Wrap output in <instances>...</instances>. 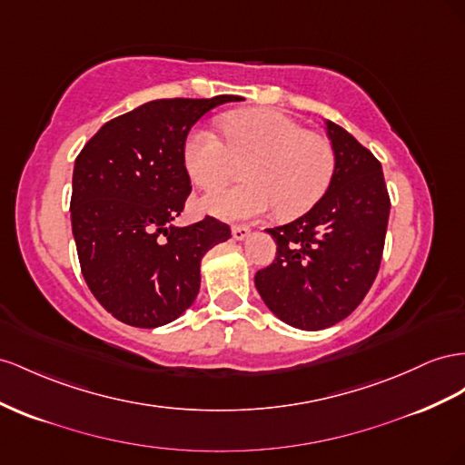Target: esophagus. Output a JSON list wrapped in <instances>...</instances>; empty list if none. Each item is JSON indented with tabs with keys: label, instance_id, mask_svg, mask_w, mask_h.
Here are the masks:
<instances>
[{
	"label": "esophagus",
	"instance_id": "esophagus-1",
	"mask_svg": "<svg viewBox=\"0 0 465 465\" xmlns=\"http://www.w3.org/2000/svg\"><path fill=\"white\" fill-rule=\"evenodd\" d=\"M250 236V229L248 227H232V238L234 241H246Z\"/></svg>",
	"mask_w": 465,
	"mask_h": 465
}]
</instances>
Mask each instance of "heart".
I'll return each instance as SVG.
<instances>
[{"label": "heart", "mask_w": 465, "mask_h": 465, "mask_svg": "<svg viewBox=\"0 0 465 465\" xmlns=\"http://www.w3.org/2000/svg\"><path fill=\"white\" fill-rule=\"evenodd\" d=\"M224 141L207 127L193 129L183 143V166L190 180L211 190L229 182L244 166L246 183L207 193L199 207L223 221L266 215L275 207L283 219L315 207L334 175L332 144L305 131L275 109L234 111L221 119Z\"/></svg>", "instance_id": "b5f03b06"}]
</instances>
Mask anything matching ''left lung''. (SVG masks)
Listing matches in <instances>:
<instances>
[{
    "mask_svg": "<svg viewBox=\"0 0 465 465\" xmlns=\"http://www.w3.org/2000/svg\"><path fill=\"white\" fill-rule=\"evenodd\" d=\"M334 175L305 215L266 229L275 260L254 283L275 317L301 331H321L352 312L378 275L389 221L380 160L346 129L324 119Z\"/></svg>",
    "mask_w": 465,
    "mask_h": 465,
    "instance_id": "obj_1",
    "label": "left lung"
}]
</instances>
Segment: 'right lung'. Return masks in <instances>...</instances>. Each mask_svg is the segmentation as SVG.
<instances>
[{"label":"right lung","mask_w":465,"mask_h":465,"mask_svg":"<svg viewBox=\"0 0 465 465\" xmlns=\"http://www.w3.org/2000/svg\"><path fill=\"white\" fill-rule=\"evenodd\" d=\"M241 99H154L105 123L82 148L72 232L87 287L117 321L156 329L193 305L202 258L231 229L213 217L173 224L192 192L183 143L207 111Z\"/></svg>","instance_id":"add662e5"}]
</instances>
